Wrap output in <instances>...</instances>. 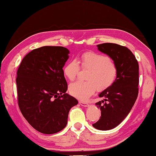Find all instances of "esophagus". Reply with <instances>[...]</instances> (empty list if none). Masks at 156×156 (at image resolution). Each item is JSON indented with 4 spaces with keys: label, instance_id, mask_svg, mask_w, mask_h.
<instances>
[{
    "label": "esophagus",
    "instance_id": "34e87169",
    "mask_svg": "<svg viewBox=\"0 0 156 156\" xmlns=\"http://www.w3.org/2000/svg\"><path fill=\"white\" fill-rule=\"evenodd\" d=\"M79 103L80 104L81 106H83V107H87L88 103L86 102H83V101H79Z\"/></svg>",
    "mask_w": 156,
    "mask_h": 156
}]
</instances>
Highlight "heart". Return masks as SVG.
Segmentation results:
<instances>
[{
  "label": "heart",
  "mask_w": 156,
  "mask_h": 156,
  "mask_svg": "<svg viewBox=\"0 0 156 156\" xmlns=\"http://www.w3.org/2000/svg\"><path fill=\"white\" fill-rule=\"evenodd\" d=\"M81 68L87 70L85 81H76L69 86L70 94L81 101H86L98 92H103L114 83L117 75L115 62L107 55L93 51H86L79 60ZM80 66L75 60L69 61L63 69V74L70 81L75 80L80 71Z\"/></svg>",
  "instance_id": "obj_1"
}]
</instances>
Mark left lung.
Segmentation results:
<instances>
[{
    "label": "left lung",
    "instance_id": "1",
    "mask_svg": "<svg viewBox=\"0 0 156 156\" xmlns=\"http://www.w3.org/2000/svg\"><path fill=\"white\" fill-rule=\"evenodd\" d=\"M99 51L112 58L117 67L114 83L101 92L104 101L96 102L101 117L93 127L108 130L118 126L130 113L139 94V63L128 48L118 44L106 43L97 45Z\"/></svg>",
    "mask_w": 156,
    "mask_h": 156
}]
</instances>
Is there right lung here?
I'll return each instance as SVG.
<instances>
[{
  "instance_id": "add662e5",
  "label": "right lung",
  "mask_w": 156,
  "mask_h": 156,
  "mask_svg": "<svg viewBox=\"0 0 156 156\" xmlns=\"http://www.w3.org/2000/svg\"><path fill=\"white\" fill-rule=\"evenodd\" d=\"M69 51L61 46L34 49L23 58L17 71V103L35 130L51 134L66 127L69 111L77 100L65 92L63 66Z\"/></svg>"
}]
</instances>
